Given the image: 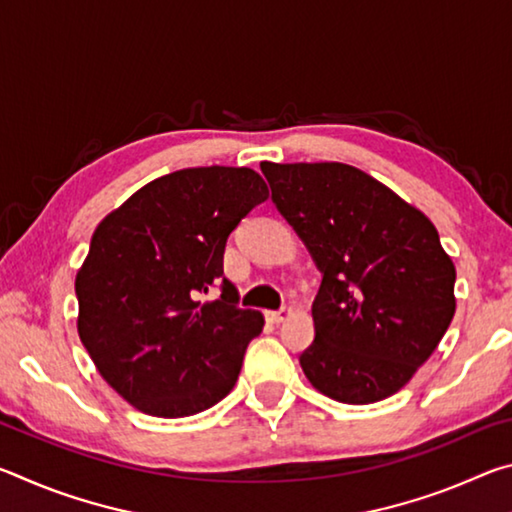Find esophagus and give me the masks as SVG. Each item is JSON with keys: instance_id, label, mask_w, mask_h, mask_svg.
Segmentation results:
<instances>
[{"instance_id": "esophagus-1", "label": "esophagus", "mask_w": 512, "mask_h": 512, "mask_svg": "<svg viewBox=\"0 0 512 512\" xmlns=\"http://www.w3.org/2000/svg\"><path fill=\"white\" fill-rule=\"evenodd\" d=\"M291 314H293L291 307H282V309H277V311H268L266 318L271 320V323H284V320H287Z\"/></svg>"}]
</instances>
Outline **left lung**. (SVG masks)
<instances>
[{
  "instance_id": "1",
  "label": "left lung",
  "mask_w": 512,
  "mask_h": 512,
  "mask_svg": "<svg viewBox=\"0 0 512 512\" xmlns=\"http://www.w3.org/2000/svg\"><path fill=\"white\" fill-rule=\"evenodd\" d=\"M262 173L323 273L302 370L336 402L386 400L409 384L454 318L456 268L438 230L350 164L262 162Z\"/></svg>"
}]
</instances>
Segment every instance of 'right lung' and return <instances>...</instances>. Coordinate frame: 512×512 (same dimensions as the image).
Listing matches in <instances>:
<instances>
[{"mask_svg": "<svg viewBox=\"0 0 512 512\" xmlns=\"http://www.w3.org/2000/svg\"><path fill=\"white\" fill-rule=\"evenodd\" d=\"M268 187L248 167H196L155 178L94 230L76 273L79 336L101 377L155 418L221 402L264 316L239 309L223 277L225 241ZM222 296L205 303L214 283Z\"/></svg>", "mask_w": 512, "mask_h": 512, "instance_id": "1", "label": "right lung"}]
</instances>
